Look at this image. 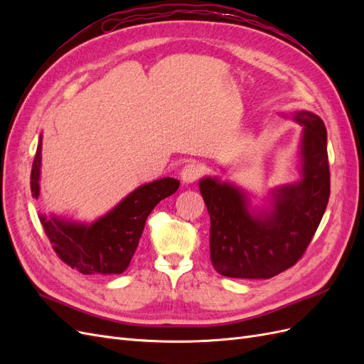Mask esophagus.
Segmentation results:
<instances>
[{
  "instance_id": "1",
  "label": "esophagus",
  "mask_w": 364,
  "mask_h": 364,
  "mask_svg": "<svg viewBox=\"0 0 364 364\" xmlns=\"http://www.w3.org/2000/svg\"><path fill=\"white\" fill-rule=\"evenodd\" d=\"M202 176V167L197 162H188L181 171V178L185 183L196 182Z\"/></svg>"
}]
</instances>
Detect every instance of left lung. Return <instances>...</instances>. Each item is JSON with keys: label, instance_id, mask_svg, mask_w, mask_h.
I'll use <instances>...</instances> for the list:
<instances>
[{"label": "left lung", "instance_id": "obj_1", "mask_svg": "<svg viewBox=\"0 0 364 364\" xmlns=\"http://www.w3.org/2000/svg\"><path fill=\"white\" fill-rule=\"evenodd\" d=\"M304 126V179L278 190L277 205L264 217H252L246 196L217 179H202L208 208L209 252L215 270L229 278L267 279L293 267L311 243L329 200L326 129L311 112L293 115Z\"/></svg>", "mask_w": 364, "mask_h": 364}]
</instances>
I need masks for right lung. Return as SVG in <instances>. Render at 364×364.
I'll return each instance as SVG.
<instances>
[{
  "label": "right lung",
  "instance_id": "add662e5",
  "mask_svg": "<svg viewBox=\"0 0 364 364\" xmlns=\"http://www.w3.org/2000/svg\"><path fill=\"white\" fill-rule=\"evenodd\" d=\"M41 149L39 141L30 176L35 199L39 197ZM178 188L179 181L173 178L142 185L90 226L60 222L54 217L39 218L53 250L71 269L83 274H118L129 267L153 208Z\"/></svg>",
  "mask_w": 364,
  "mask_h": 364
}]
</instances>
